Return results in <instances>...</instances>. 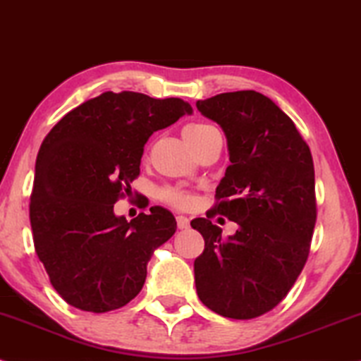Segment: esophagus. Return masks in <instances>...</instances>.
Returning <instances> with one entry per match:
<instances>
[{
    "instance_id": "esophagus-1",
    "label": "esophagus",
    "mask_w": 361,
    "mask_h": 361,
    "mask_svg": "<svg viewBox=\"0 0 361 361\" xmlns=\"http://www.w3.org/2000/svg\"><path fill=\"white\" fill-rule=\"evenodd\" d=\"M176 224H178V228H180V230H186L190 227V220L186 219L185 215H178L176 216Z\"/></svg>"
}]
</instances>
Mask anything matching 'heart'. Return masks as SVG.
<instances>
[{"label":"heart","instance_id":"1","mask_svg":"<svg viewBox=\"0 0 361 361\" xmlns=\"http://www.w3.org/2000/svg\"><path fill=\"white\" fill-rule=\"evenodd\" d=\"M212 126L208 124H190L186 126L183 129V137L186 141V145L190 147H193L197 142L205 136L207 133H210ZM163 198L166 200L168 203H171L173 207H178V208H188L190 205L193 203V197L190 193L183 192V190H176V188H166L163 192Z\"/></svg>","mask_w":361,"mask_h":361}]
</instances>
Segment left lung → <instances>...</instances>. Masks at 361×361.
I'll use <instances>...</instances> for the list:
<instances>
[{
	"label": "left lung",
	"mask_w": 361,
	"mask_h": 361,
	"mask_svg": "<svg viewBox=\"0 0 361 361\" xmlns=\"http://www.w3.org/2000/svg\"><path fill=\"white\" fill-rule=\"evenodd\" d=\"M222 128L230 164L216 186L219 203L192 220L205 238L195 259L200 301L216 314L252 319L288 296L305 267L316 224L314 166L289 116L255 90L197 102ZM215 213L239 225L227 239L209 222Z\"/></svg>",
	"instance_id": "8db88e82"
}]
</instances>
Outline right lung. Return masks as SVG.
<instances>
[{"label":"right lung","instance_id":"right-lung-1","mask_svg":"<svg viewBox=\"0 0 361 361\" xmlns=\"http://www.w3.org/2000/svg\"><path fill=\"white\" fill-rule=\"evenodd\" d=\"M193 109L183 99L104 92L65 114L35 163L30 224L35 250L68 305L106 312L142 289L151 255L176 232L163 207L131 222L114 203L131 190L149 136Z\"/></svg>","mask_w":361,"mask_h":361}]
</instances>
